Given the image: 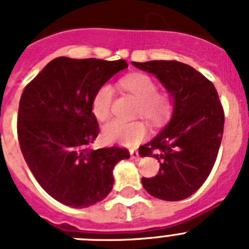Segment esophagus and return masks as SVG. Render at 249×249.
<instances>
[{
	"label": "esophagus",
	"mask_w": 249,
	"mask_h": 249,
	"mask_svg": "<svg viewBox=\"0 0 249 249\" xmlns=\"http://www.w3.org/2000/svg\"><path fill=\"white\" fill-rule=\"evenodd\" d=\"M131 158L132 160H140L141 157H140V153H138V151H136V149H131Z\"/></svg>",
	"instance_id": "1"
}]
</instances>
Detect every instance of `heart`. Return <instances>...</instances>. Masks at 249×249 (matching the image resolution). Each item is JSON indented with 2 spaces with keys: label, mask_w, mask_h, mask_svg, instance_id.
<instances>
[{
  "label": "heart",
  "mask_w": 249,
  "mask_h": 249,
  "mask_svg": "<svg viewBox=\"0 0 249 249\" xmlns=\"http://www.w3.org/2000/svg\"><path fill=\"white\" fill-rule=\"evenodd\" d=\"M120 85L138 100L137 114L143 116L149 122H163L173 113L172 96L168 92L158 91L157 83L148 74L137 73L123 77L120 80ZM113 96V89L107 83L94 92L92 112L98 121L103 122L111 117ZM147 132V126L142 121H112L103 128V138L108 143L132 146L144 140Z\"/></svg>",
  "instance_id": "1"
}]
</instances>
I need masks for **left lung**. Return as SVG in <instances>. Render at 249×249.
Instances as JSON below:
<instances>
[{"mask_svg":"<svg viewBox=\"0 0 249 249\" xmlns=\"http://www.w3.org/2000/svg\"><path fill=\"white\" fill-rule=\"evenodd\" d=\"M132 65L155 74L175 101L168 124L138 148L142 157L157 158L160 166L155 177H142V184L156 198L181 201L198 190L214 166L224 126L218 93L210 80L186 63Z\"/></svg>","mask_w":249,"mask_h":249,"instance_id":"left-lung-1","label":"left lung"}]
</instances>
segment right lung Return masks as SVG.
I'll list each match as a JSON object with an SVG mask.
<instances>
[{
  "instance_id": "obj_1",
  "label": "right lung",
  "mask_w": 249,
  "mask_h": 249,
  "mask_svg": "<svg viewBox=\"0 0 249 249\" xmlns=\"http://www.w3.org/2000/svg\"><path fill=\"white\" fill-rule=\"evenodd\" d=\"M128 67L124 59H52L23 89L17 136L26 163L56 201L85 208L113 187L114 166L129 158L121 147L91 149L100 133L92 112L98 87Z\"/></svg>"
}]
</instances>
